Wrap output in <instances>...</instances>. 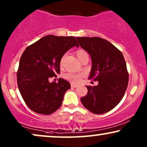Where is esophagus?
Listing matches in <instances>:
<instances>
[{
    "instance_id": "1",
    "label": "esophagus",
    "mask_w": 147,
    "mask_h": 147,
    "mask_svg": "<svg viewBox=\"0 0 147 147\" xmlns=\"http://www.w3.org/2000/svg\"><path fill=\"white\" fill-rule=\"evenodd\" d=\"M77 84H75V83H71V87H77Z\"/></svg>"
}]
</instances>
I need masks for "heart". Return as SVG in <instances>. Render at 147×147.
Wrapping results in <instances>:
<instances>
[{"instance_id": "1", "label": "heart", "mask_w": 147, "mask_h": 147, "mask_svg": "<svg viewBox=\"0 0 147 147\" xmlns=\"http://www.w3.org/2000/svg\"><path fill=\"white\" fill-rule=\"evenodd\" d=\"M85 53H87L86 52L83 50H79L77 52V55L78 58H79L80 57L82 56L83 54ZM81 77V74H77V73H72V72H69V73L66 74L64 75V78L66 79H67L68 81H70V82L73 83H78L80 81Z\"/></svg>"}]
</instances>
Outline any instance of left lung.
Returning <instances> with one entry per match:
<instances>
[{
    "label": "left lung",
    "mask_w": 147,
    "mask_h": 147,
    "mask_svg": "<svg viewBox=\"0 0 147 147\" xmlns=\"http://www.w3.org/2000/svg\"><path fill=\"white\" fill-rule=\"evenodd\" d=\"M79 45L90 55L92 66L90 79L98 81L86 86L87 94L81 103L94 114H103L116 107L125 94L129 75L122 53L100 37H77Z\"/></svg>",
    "instance_id": "8db88e82"
}]
</instances>
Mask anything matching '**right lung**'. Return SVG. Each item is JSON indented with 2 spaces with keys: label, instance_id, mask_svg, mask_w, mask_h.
<instances>
[{
  "label": "right lung",
  "instance_id": "obj_1",
  "mask_svg": "<svg viewBox=\"0 0 147 147\" xmlns=\"http://www.w3.org/2000/svg\"><path fill=\"white\" fill-rule=\"evenodd\" d=\"M74 46L79 47L74 36L47 35L22 53L17 81L24 102L34 112L50 115L61 107L70 83L61 78L50 83L49 79L60 74L61 59Z\"/></svg>",
  "mask_w": 147,
  "mask_h": 147
}]
</instances>
